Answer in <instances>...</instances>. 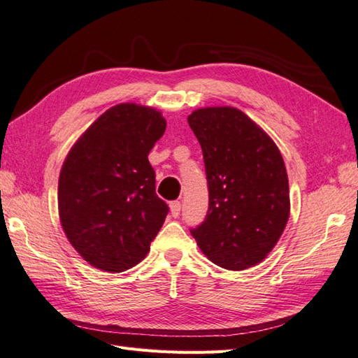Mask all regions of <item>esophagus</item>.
<instances>
[{
    "label": "esophagus",
    "instance_id": "esophagus-1",
    "mask_svg": "<svg viewBox=\"0 0 358 358\" xmlns=\"http://www.w3.org/2000/svg\"><path fill=\"white\" fill-rule=\"evenodd\" d=\"M170 211L173 217H178L180 214V202L179 201H173L170 202Z\"/></svg>",
    "mask_w": 358,
    "mask_h": 358
}]
</instances>
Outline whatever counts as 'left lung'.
<instances>
[{"label": "left lung", "instance_id": "left-lung-1", "mask_svg": "<svg viewBox=\"0 0 358 358\" xmlns=\"http://www.w3.org/2000/svg\"><path fill=\"white\" fill-rule=\"evenodd\" d=\"M202 147L210 206L192 229L213 264L242 271L266 259L289 219V185L280 150L234 107H203L188 116Z\"/></svg>", "mask_w": 358, "mask_h": 358}]
</instances>
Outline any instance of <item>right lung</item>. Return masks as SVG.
I'll return each mask as SVG.
<instances>
[{
    "label": "right lung",
    "mask_w": 358,
    "mask_h": 358,
    "mask_svg": "<svg viewBox=\"0 0 358 358\" xmlns=\"http://www.w3.org/2000/svg\"><path fill=\"white\" fill-rule=\"evenodd\" d=\"M166 121L153 107L117 104L87 129L66 157L58 211L69 242L107 273L138 265L169 213L155 188L150 150Z\"/></svg>",
    "instance_id": "1"
}]
</instances>
